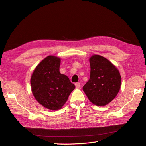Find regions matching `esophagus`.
I'll list each match as a JSON object with an SVG mask.
<instances>
[{
    "mask_svg": "<svg viewBox=\"0 0 146 146\" xmlns=\"http://www.w3.org/2000/svg\"><path fill=\"white\" fill-rule=\"evenodd\" d=\"M75 85H76V88H80V83H76V84H75Z\"/></svg>",
    "mask_w": 146,
    "mask_h": 146,
    "instance_id": "1",
    "label": "esophagus"
}]
</instances>
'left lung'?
<instances>
[{"label":"left lung","mask_w":146,"mask_h":146,"mask_svg":"<svg viewBox=\"0 0 146 146\" xmlns=\"http://www.w3.org/2000/svg\"><path fill=\"white\" fill-rule=\"evenodd\" d=\"M90 63V78L83 90L93 104L107 105L115 98L120 90V73L114 65L102 56L92 55Z\"/></svg>","instance_id":"1"}]
</instances>
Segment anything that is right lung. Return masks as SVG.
Returning <instances> with one entry per match:
<instances>
[{
  "instance_id": "obj_1",
  "label": "right lung",
  "mask_w": 146,
  "mask_h": 146,
  "mask_svg": "<svg viewBox=\"0 0 146 146\" xmlns=\"http://www.w3.org/2000/svg\"><path fill=\"white\" fill-rule=\"evenodd\" d=\"M60 62L58 57L47 56L35 69L30 80L35 98L50 110L61 109L76 88L67 76L60 72Z\"/></svg>"
}]
</instances>
